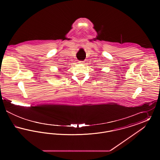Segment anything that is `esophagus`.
Here are the masks:
<instances>
[{"mask_svg": "<svg viewBox=\"0 0 160 160\" xmlns=\"http://www.w3.org/2000/svg\"><path fill=\"white\" fill-rule=\"evenodd\" d=\"M83 61H78V63H82V64H83Z\"/></svg>", "mask_w": 160, "mask_h": 160, "instance_id": "obj_1", "label": "esophagus"}]
</instances>
